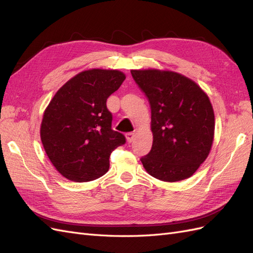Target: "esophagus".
<instances>
[{
    "label": "esophagus",
    "mask_w": 253,
    "mask_h": 253,
    "mask_svg": "<svg viewBox=\"0 0 253 253\" xmlns=\"http://www.w3.org/2000/svg\"><path fill=\"white\" fill-rule=\"evenodd\" d=\"M126 141H127L128 143H131V142L134 141L135 134H134V133H128V134L126 135Z\"/></svg>",
    "instance_id": "esophagus-1"
}]
</instances>
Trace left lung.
<instances>
[{"mask_svg":"<svg viewBox=\"0 0 253 253\" xmlns=\"http://www.w3.org/2000/svg\"><path fill=\"white\" fill-rule=\"evenodd\" d=\"M151 105L152 149L141 158L151 176L168 182L191 177L208 157L215 118L210 99L196 82L172 71L132 70Z\"/></svg>","mask_w":253,"mask_h":253,"instance_id":"left-lung-1","label":"left lung"}]
</instances>
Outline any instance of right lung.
<instances>
[{
  "instance_id": "1",
  "label": "right lung",
  "mask_w": 253,
  "mask_h": 253,
  "mask_svg": "<svg viewBox=\"0 0 253 253\" xmlns=\"http://www.w3.org/2000/svg\"><path fill=\"white\" fill-rule=\"evenodd\" d=\"M126 79L117 70L91 68L61 86L43 114L40 137L50 163L65 178L86 182L110 168L111 153L126 142L112 129L106 99Z\"/></svg>"
}]
</instances>
